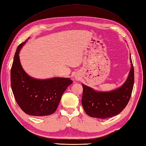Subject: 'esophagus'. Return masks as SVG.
Returning <instances> with one entry per match:
<instances>
[{"mask_svg": "<svg viewBox=\"0 0 146 146\" xmlns=\"http://www.w3.org/2000/svg\"><path fill=\"white\" fill-rule=\"evenodd\" d=\"M75 78H76V80H78V78H76V77Z\"/></svg>", "mask_w": 146, "mask_h": 146, "instance_id": "esophagus-1", "label": "esophagus"}]
</instances>
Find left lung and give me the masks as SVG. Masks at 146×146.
I'll return each instance as SVG.
<instances>
[{"label":"left lung","instance_id":"1","mask_svg":"<svg viewBox=\"0 0 146 146\" xmlns=\"http://www.w3.org/2000/svg\"><path fill=\"white\" fill-rule=\"evenodd\" d=\"M131 69L122 86L111 91H95L82 84V104L86 114L97 118H108L122 111L129 102L134 84V68L130 55Z\"/></svg>","mask_w":146,"mask_h":146}]
</instances>
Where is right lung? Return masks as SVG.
<instances>
[{"mask_svg": "<svg viewBox=\"0 0 146 146\" xmlns=\"http://www.w3.org/2000/svg\"><path fill=\"white\" fill-rule=\"evenodd\" d=\"M26 41L21 43L15 54L11 70L12 91L19 107L26 114L44 117L53 114L62 95L73 83L70 78L36 79L31 77L22 67L19 53Z\"/></svg>", "mask_w": 146, "mask_h": 146, "instance_id": "1", "label": "right lung"}]
</instances>
